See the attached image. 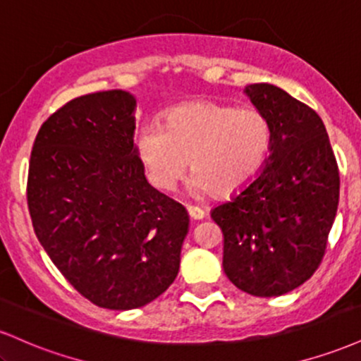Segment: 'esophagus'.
<instances>
[{
	"instance_id": "1",
	"label": "esophagus",
	"mask_w": 361,
	"mask_h": 361,
	"mask_svg": "<svg viewBox=\"0 0 361 361\" xmlns=\"http://www.w3.org/2000/svg\"><path fill=\"white\" fill-rule=\"evenodd\" d=\"M186 212H188L190 219H192V221H202V219L205 217V212L200 209V207L188 205V207H186Z\"/></svg>"
}]
</instances>
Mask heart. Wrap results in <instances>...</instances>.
<instances>
[{"label":"heart","instance_id":"1","mask_svg":"<svg viewBox=\"0 0 361 361\" xmlns=\"http://www.w3.org/2000/svg\"><path fill=\"white\" fill-rule=\"evenodd\" d=\"M135 142L156 188H175L190 161V193L227 197L246 188L263 169L271 149V126L252 106L198 100L169 110L163 127L144 126Z\"/></svg>","mask_w":361,"mask_h":361}]
</instances>
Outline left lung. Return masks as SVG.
Segmentation results:
<instances>
[{
    "label": "left lung",
    "mask_w": 361,
    "mask_h": 361,
    "mask_svg": "<svg viewBox=\"0 0 361 361\" xmlns=\"http://www.w3.org/2000/svg\"><path fill=\"white\" fill-rule=\"evenodd\" d=\"M244 93L271 126L259 175L210 212L222 229L227 279L256 297L283 295L314 275L336 217L339 171L324 123L268 82Z\"/></svg>",
    "instance_id": "1"
}]
</instances>
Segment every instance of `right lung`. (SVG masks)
I'll return each instance as SVG.
<instances>
[{
  "instance_id": "right-lung-1",
  "label": "right lung",
  "mask_w": 361,
  "mask_h": 361,
  "mask_svg": "<svg viewBox=\"0 0 361 361\" xmlns=\"http://www.w3.org/2000/svg\"><path fill=\"white\" fill-rule=\"evenodd\" d=\"M134 110L122 90L74 98L42 123L28 166L37 239L85 299L114 310L142 307L175 281L190 224L147 183Z\"/></svg>"
}]
</instances>
